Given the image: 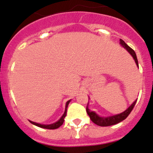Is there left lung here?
I'll list each match as a JSON object with an SVG mask.
<instances>
[{
  "label": "left lung",
  "instance_id": "8db88e82",
  "mask_svg": "<svg viewBox=\"0 0 153 153\" xmlns=\"http://www.w3.org/2000/svg\"><path fill=\"white\" fill-rule=\"evenodd\" d=\"M120 44H121V45H122L123 47L131 55H132L133 59L135 60V62H136V65H137V67H139L138 60H137V57H136L135 51H133L131 47H129V46L127 45V44H126L125 42H124L122 39H120ZM136 101H137V100H136L133 102V103H132V105H131V106L126 109V110H125V111L123 112V113H120V114L115 115V116H112V117H100V116H98L95 112L90 111V109H89L88 106H88V104H87V106H86V113H87V114L89 115V117H90L91 121H93V123L97 124V126H113V125H115V124L119 123L120 122H122L123 120H125V119L129 116V113H130L131 111L132 110V109L134 108Z\"/></svg>",
  "mask_w": 153,
  "mask_h": 153
}]
</instances>
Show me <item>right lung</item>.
Instances as JSON below:
<instances>
[{"mask_svg":"<svg viewBox=\"0 0 153 153\" xmlns=\"http://www.w3.org/2000/svg\"><path fill=\"white\" fill-rule=\"evenodd\" d=\"M70 100H69V101H67V103H66V108H65V112H64V113H63V116H62V117H61V118H60V120H58L57 122L54 123L50 124V125H43V124L36 123L32 122V121H30V122L32 124H33V125L36 126H39V127H40V128H44V129H57V128H59V127H60V126H61L62 124L63 123V122H64V118H65V117H66V115H67V106H68V105H69V103H70Z\"/></svg>","mask_w":153,"mask_h":153,"instance_id":"obj_1","label":"right lung"}]
</instances>
